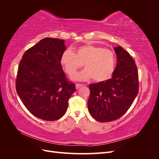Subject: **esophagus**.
Returning <instances> with one entry per match:
<instances>
[{
	"mask_svg": "<svg viewBox=\"0 0 159 159\" xmlns=\"http://www.w3.org/2000/svg\"><path fill=\"white\" fill-rule=\"evenodd\" d=\"M84 85L83 84H75V88L77 89H78L80 87H81V86H83Z\"/></svg>",
	"mask_w": 159,
	"mask_h": 159,
	"instance_id": "esophagus-1",
	"label": "esophagus"
}]
</instances>
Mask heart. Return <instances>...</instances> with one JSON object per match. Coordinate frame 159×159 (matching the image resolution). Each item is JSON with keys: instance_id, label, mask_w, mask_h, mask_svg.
Listing matches in <instances>:
<instances>
[{"instance_id": "1", "label": "heart", "mask_w": 159, "mask_h": 159, "mask_svg": "<svg viewBox=\"0 0 159 159\" xmlns=\"http://www.w3.org/2000/svg\"><path fill=\"white\" fill-rule=\"evenodd\" d=\"M60 62L69 75H73L84 64L85 69L73 75L72 78L75 80L87 81L93 78L96 82H103L111 78L116 66V57L115 53L108 48L84 45L72 52H65Z\"/></svg>"}]
</instances>
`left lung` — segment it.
<instances>
[{"mask_svg": "<svg viewBox=\"0 0 159 159\" xmlns=\"http://www.w3.org/2000/svg\"><path fill=\"white\" fill-rule=\"evenodd\" d=\"M114 50L117 54V66L112 78L89 86V111L99 122H110L121 117L139 92V74L135 62L121 46L115 47Z\"/></svg>", "mask_w": 159, "mask_h": 159, "instance_id": "obj_1", "label": "left lung"}]
</instances>
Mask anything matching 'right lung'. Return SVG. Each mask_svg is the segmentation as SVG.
<instances>
[{
  "label": "right lung",
  "instance_id": "right-lung-1",
  "mask_svg": "<svg viewBox=\"0 0 159 159\" xmlns=\"http://www.w3.org/2000/svg\"><path fill=\"white\" fill-rule=\"evenodd\" d=\"M64 42L44 38L25 52L18 66L16 89L19 98L33 115L45 121L63 116L75 91L60 62L66 49Z\"/></svg>",
  "mask_w": 159,
  "mask_h": 159
}]
</instances>
